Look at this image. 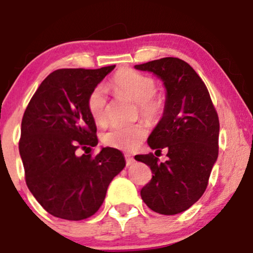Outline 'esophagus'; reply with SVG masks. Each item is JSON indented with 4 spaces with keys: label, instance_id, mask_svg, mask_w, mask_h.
<instances>
[{
    "label": "esophagus",
    "instance_id": "esophagus-1",
    "mask_svg": "<svg viewBox=\"0 0 253 253\" xmlns=\"http://www.w3.org/2000/svg\"><path fill=\"white\" fill-rule=\"evenodd\" d=\"M125 159H126V165L128 167V165H132L133 163H134V158H133L132 156L130 155H125Z\"/></svg>",
    "mask_w": 253,
    "mask_h": 253
}]
</instances>
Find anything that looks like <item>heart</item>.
I'll return each instance as SVG.
<instances>
[{
  "instance_id": "1",
  "label": "heart",
  "mask_w": 253,
  "mask_h": 253,
  "mask_svg": "<svg viewBox=\"0 0 253 253\" xmlns=\"http://www.w3.org/2000/svg\"><path fill=\"white\" fill-rule=\"evenodd\" d=\"M113 84L119 91L127 95L138 104L141 117L156 121L163 115L165 109L164 98L156 94L157 84L152 77L135 70L119 71L113 77ZM88 110L98 125L107 123V95L102 85L95 86L90 91ZM147 127L144 123L132 126H112L102 134V141L107 146L119 150H133L146 138Z\"/></svg>"
}]
</instances>
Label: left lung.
<instances>
[{
  "label": "left lung",
  "instance_id": "left-lung-1",
  "mask_svg": "<svg viewBox=\"0 0 253 253\" xmlns=\"http://www.w3.org/2000/svg\"><path fill=\"white\" fill-rule=\"evenodd\" d=\"M164 82L163 118L147 139L152 150H168L161 163L153 153L136 155L152 178L140 190L150 210L164 215L187 211L205 193L219 153V117L207 86L188 63L167 57L134 66Z\"/></svg>",
  "mask_w": 253,
  "mask_h": 253
}]
</instances>
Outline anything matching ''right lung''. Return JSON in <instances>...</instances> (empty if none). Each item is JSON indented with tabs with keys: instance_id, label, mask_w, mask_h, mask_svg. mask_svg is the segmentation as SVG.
I'll list each match as a JSON object with an SVG mask.
<instances>
[{
	"instance_id": "right-lung-1",
	"label": "right lung",
	"mask_w": 253,
	"mask_h": 253,
	"mask_svg": "<svg viewBox=\"0 0 253 253\" xmlns=\"http://www.w3.org/2000/svg\"><path fill=\"white\" fill-rule=\"evenodd\" d=\"M115 65L95 70L59 69L32 96L21 123L19 151L28 189L51 215L86 219L100 210L112 179L125 168L123 153L96 146V125L88 110L92 89Z\"/></svg>"
}]
</instances>
